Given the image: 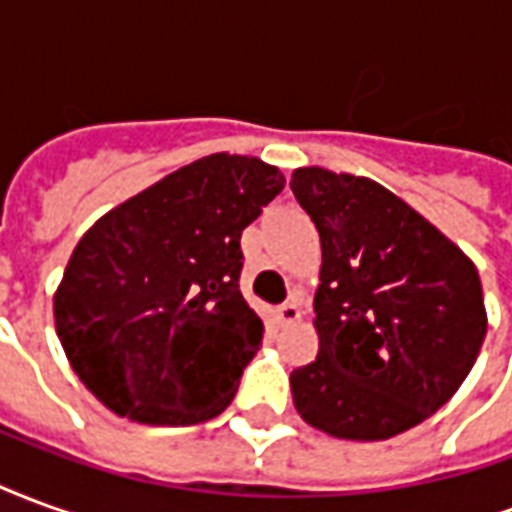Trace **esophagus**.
Segmentation results:
<instances>
[{"mask_svg":"<svg viewBox=\"0 0 512 512\" xmlns=\"http://www.w3.org/2000/svg\"><path fill=\"white\" fill-rule=\"evenodd\" d=\"M301 318L299 310V301H285V304H279L277 307V321L282 326H288V323H296Z\"/></svg>","mask_w":512,"mask_h":512,"instance_id":"34e87169","label":"esophagus"}]
</instances>
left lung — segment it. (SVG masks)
Wrapping results in <instances>:
<instances>
[{"label":"left lung","mask_w":512,"mask_h":512,"mask_svg":"<svg viewBox=\"0 0 512 512\" xmlns=\"http://www.w3.org/2000/svg\"><path fill=\"white\" fill-rule=\"evenodd\" d=\"M290 189L318 227V359L290 373L304 422L381 441L436 414L485 340L472 260L381 183L321 167Z\"/></svg>","instance_id":"8db88e82"}]
</instances>
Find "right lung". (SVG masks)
Wrapping results in <instances>:
<instances>
[{"mask_svg": "<svg viewBox=\"0 0 512 512\" xmlns=\"http://www.w3.org/2000/svg\"><path fill=\"white\" fill-rule=\"evenodd\" d=\"M282 186L260 158L213 153L84 233L54 321L106 408L145 425H197L233 403L266 332L238 288L241 233Z\"/></svg>", "mask_w": 512, "mask_h": 512, "instance_id": "right-lung-1", "label": "right lung"}]
</instances>
